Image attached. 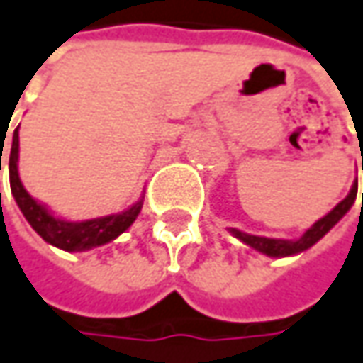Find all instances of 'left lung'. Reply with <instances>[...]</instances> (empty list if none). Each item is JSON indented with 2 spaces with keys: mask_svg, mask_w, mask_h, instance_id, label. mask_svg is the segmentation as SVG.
<instances>
[{
  "mask_svg": "<svg viewBox=\"0 0 363 363\" xmlns=\"http://www.w3.org/2000/svg\"><path fill=\"white\" fill-rule=\"evenodd\" d=\"M362 171H363V159H362ZM356 194H357V179L352 184V191L347 192V196L342 202H337L336 206L326 214V216H322L320 220L312 224L308 230H306L300 238H296V240H286V238H266V236H256V234H246L242 230H238V228H230V233L238 238V240H242L244 244H248V246H252L254 250H258V252L266 254V256H270V258H284V256H294V254H300L308 250L310 246H314V244L320 240V238H324L334 226H336L346 213L354 206V202H356ZM362 208H363V196H362Z\"/></svg>",
  "mask_w": 363,
  "mask_h": 363,
  "instance_id": "1",
  "label": "left lung"
}]
</instances>
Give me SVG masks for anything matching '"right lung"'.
Returning a JSON list of instances; mask_svg holds the SVG:
<instances>
[{"label": "right lung", "instance_id": "add662e5", "mask_svg": "<svg viewBox=\"0 0 363 363\" xmlns=\"http://www.w3.org/2000/svg\"><path fill=\"white\" fill-rule=\"evenodd\" d=\"M17 161H19V127L13 130V143L9 150V184H11V194L16 199L19 211L23 213L26 220L31 224L45 242L57 246L67 252H83L91 250L95 246L115 240L119 234H123L130 224L137 220L140 208H143V196L127 211L101 218H91V220H81V223H71L57 218L53 213H49L45 204L37 202L26 186L21 184L19 171H17ZM0 169H1V152H0Z\"/></svg>", "mask_w": 363, "mask_h": 363}]
</instances>
